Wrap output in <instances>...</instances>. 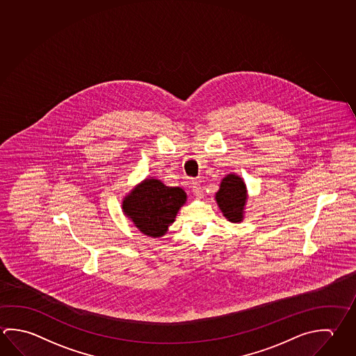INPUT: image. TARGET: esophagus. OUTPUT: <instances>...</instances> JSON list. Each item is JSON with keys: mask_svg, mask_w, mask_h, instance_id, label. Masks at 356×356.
Segmentation results:
<instances>
[{"mask_svg": "<svg viewBox=\"0 0 356 356\" xmlns=\"http://www.w3.org/2000/svg\"><path fill=\"white\" fill-rule=\"evenodd\" d=\"M191 187H193V195H195L196 197H201V196H202V188H201V185H200L197 181H193Z\"/></svg>", "mask_w": 356, "mask_h": 356, "instance_id": "esophagus-1", "label": "esophagus"}]
</instances>
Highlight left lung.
I'll list each match as a JSON object with an SVG mask.
<instances>
[{"instance_id":"1","label":"left lung","mask_w":356,"mask_h":356,"mask_svg":"<svg viewBox=\"0 0 356 356\" xmlns=\"http://www.w3.org/2000/svg\"><path fill=\"white\" fill-rule=\"evenodd\" d=\"M215 199L222 215L230 222L236 224L243 221L248 191L246 185L240 176L234 174L225 176L220 184V190L216 193Z\"/></svg>"}]
</instances>
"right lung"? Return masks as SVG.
I'll list each match as a JSON object with an SVG mask.
<instances>
[{"label":"right lung","mask_w":356,"mask_h":356,"mask_svg":"<svg viewBox=\"0 0 356 356\" xmlns=\"http://www.w3.org/2000/svg\"><path fill=\"white\" fill-rule=\"evenodd\" d=\"M186 193L156 179H145L122 201V210L138 230L151 237H161L175 221Z\"/></svg>","instance_id":"obj_1"}]
</instances>
